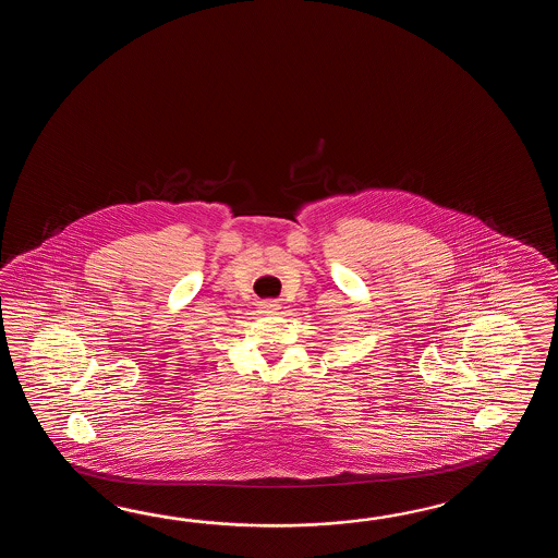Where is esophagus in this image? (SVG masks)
Returning a JSON list of instances; mask_svg holds the SVG:
<instances>
[{"label": "esophagus", "instance_id": "obj_1", "mask_svg": "<svg viewBox=\"0 0 558 558\" xmlns=\"http://www.w3.org/2000/svg\"><path fill=\"white\" fill-rule=\"evenodd\" d=\"M259 308H262V313H277L279 308H281V305L277 303V301H263L262 305H259Z\"/></svg>", "mask_w": 558, "mask_h": 558}]
</instances>
